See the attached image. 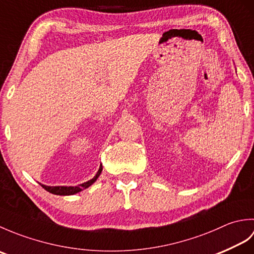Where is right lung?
Returning a JSON list of instances; mask_svg holds the SVG:
<instances>
[{"mask_svg":"<svg viewBox=\"0 0 254 254\" xmlns=\"http://www.w3.org/2000/svg\"><path fill=\"white\" fill-rule=\"evenodd\" d=\"M102 171V165H100L99 170L97 171L96 176L93 178V179L88 180L87 182H84L82 185H79L78 187H49V186H45L41 185V187L47 190L48 192H50L52 194H57V195H73L75 193H78L80 191H83L84 189H87L90 187L93 183L98 179V177L100 176Z\"/></svg>","mask_w":254,"mask_h":254,"instance_id":"1","label":"right lung"}]
</instances>
